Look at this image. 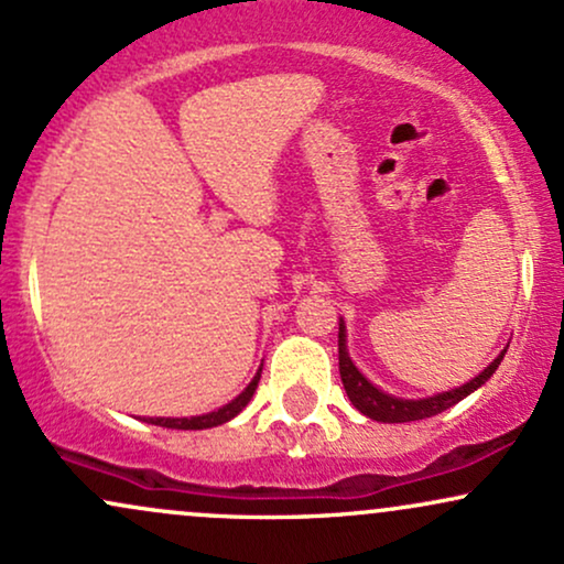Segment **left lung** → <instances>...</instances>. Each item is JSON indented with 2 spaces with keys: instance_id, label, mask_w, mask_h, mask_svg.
<instances>
[{
  "instance_id": "obj_1",
  "label": "left lung",
  "mask_w": 564,
  "mask_h": 564,
  "mask_svg": "<svg viewBox=\"0 0 564 564\" xmlns=\"http://www.w3.org/2000/svg\"><path fill=\"white\" fill-rule=\"evenodd\" d=\"M507 352V349H503ZM503 352L490 364L480 377H475L467 384L456 387L451 392H440L435 398H424V400H400L392 398V394H384L381 390L368 381L358 368L352 366L347 355V339H345V326L339 323V373H341V384H345L347 398L352 400V405L358 408L360 413L373 422H384V424H400V422H419V419H430L437 416V413L448 411L451 405H456L458 400H464L467 394H471L477 387H482L485 381L496 373V368L501 366Z\"/></svg>"
}]
</instances>
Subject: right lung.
I'll list each match as a JSON object with an SVG mask.
<instances>
[{"mask_svg": "<svg viewBox=\"0 0 564 564\" xmlns=\"http://www.w3.org/2000/svg\"><path fill=\"white\" fill-rule=\"evenodd\" d=\"M262 371V368H260ZM257 381H260V373H257L254 379H251V384L246 387V390L238 394L236 400H230L228 405L217 408V411L212 413H204V416H191V419H145L148 424H159V426H166V430H209V426H217V424H225L230 422L232 416H238V413L243 411L246 403L251 400V394L257 390Z\"/></svg>", "mask_w": 564, "mask_h": 564, "instance_id": "add662e5", "label": "right lung"}]
</instances>
